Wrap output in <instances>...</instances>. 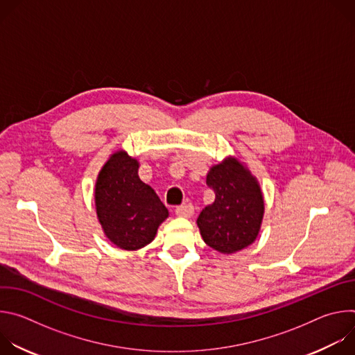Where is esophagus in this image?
Returning <instances> with one entry per match:
<instances>
[{
    "instance_id": "esophagus-1",
    "label": "esophagus",
    "mask_w": 355,
    "mask_h": 355,
    "mask_svg": "<svg viewBox=\"0 0 355 355\" xmlns=\"http://www.w3.org/2000/svg\"><path fill=\"white\" fill-rule=\"evenodd\" d=\"M175 214L178 216H182V218H191L193 215V207L191 204L181 205V207L175 208Z\"/></svg>"
}]
</instances>
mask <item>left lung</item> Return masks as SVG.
<instances>
[{"label": "left lung", "mask_w": 355, "mask_h": 355, "mask_svg": "<svg viewBox=\"0 0 355 355\" xmlns=\"http://www.w3.org/2000/svg\"><path fill=\"white\" fill-rule=\"evenodd\" d=\"M207 184L216 198L196 220L204 241L223 254L254 243L264 216V198L257 178L237 159L227 157L209 170Z\"/></svg>", "instance_id": "1"}]
</instances>
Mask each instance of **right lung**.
<instances>
[{
	"mask_svg": "<svg viewBox=\"0 0 355 355\" xmlns=\"http://www.w3.org/2000/svg\"><path fill=\"white\" fill-rule=\"evenodd\" d=\"M139 162L126 151L114 153L95 182V208L105 236L122 250H139L156 237L168 218L155 189L137 174Z\"/></svg>",
	"mask_w": 355,
	"mask_h": 355,
	"instance_id": "add662e5",
	"label": "right lung"
}]
</instances>
